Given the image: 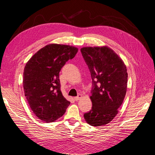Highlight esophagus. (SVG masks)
Wrapping results in <instances>:
<instances>
[{
  "label": "esophagus",
  "mask_w": 155,
  "mask_h": 155,
  "mask_svg": "<svg viewBox=\"0 0 155 155\" xmlns=\"http://www.w3.org/2000/svg\"><path fill=\"white\" fill-rule=\"evenodd\" d=\"M81 97H82V95H81V94H78L77 97H75L74 98V100H75L76 101H78V100H80Z\"/></svg>",
  "instance_id": "obj_1"
}]
</instances>
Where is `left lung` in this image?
<instances>
[{
	"label": "left lung",
	"mask_w": 155,
	"mask_h": 155,
	"mask_svg": "<svg viewBox=\"0 0 155 155\" xmlns=\"http://www.w3.org/2000/svg\"><path fill=\"white\" fill-rule=\"evenodd\" d=\"M81 51L93 80V107L84 114V119L91 126H103L113 119L123 104L127 88V67L107 47H83Z\"/></svg>",
	"instance_id": "left-lung-1"
}]
</instances>
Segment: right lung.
<instances>
[{
  "label": "right lung",
  "instance_id": "right-lung-1",
  "mask_svg": "<svg viewBox=\"0 0 155 155\" xmlns=\"http://www.w3.org/2000/svg\"><path fill=\"white\" fill-rule=\"evenodd\" d=\"M78 48L51 44L35 53L26 64L23 73L25 95L32 111L45 123L61 117L70 104L62 96L59 72Z\"/></svg>",
  "mask_w": 155,
  "mask_h": 155
}]
</instances>
